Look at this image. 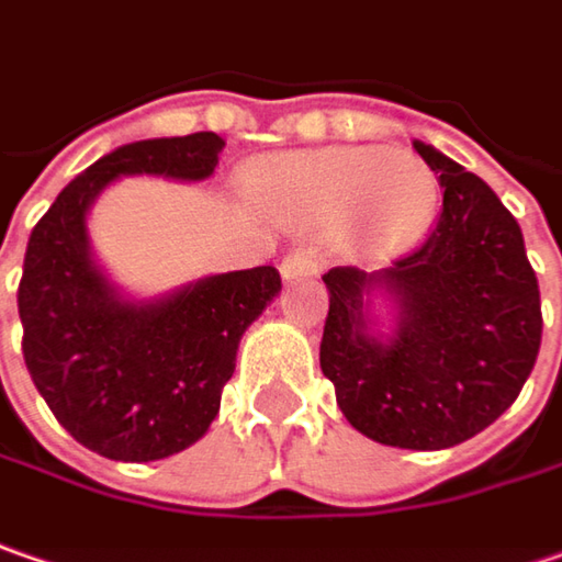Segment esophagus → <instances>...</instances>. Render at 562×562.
Segmentation results:
<instances>
[{"instance_id": "34e87169", "label": "esophagus", "mask_w": 562, "mask_h": 562, "mask_svg": "<svg viewBox=\"0 0 562 562\" xmlns=\"http://www.w3.org/2000/svg\"><path fill=\"white\" fill-rule=\"evenodd\" d=\"M317 267H321V260H317L314 248H292L289 255L282 257L280 273L282 280H302V277H314Z\"/></svg>"}]
</instances>
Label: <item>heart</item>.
<instances>
[{
	"label": "heart",
	"mask_w": 562,
	"mask_h": 562,
	"mask_svg": "<svg viewBox=\"0 0 562 562\" xmlns=\"http://www.w3.org/2000/svg\"><path fill=\"white\" fill-rule=\"evenodd\" d=\"M248 194L267 216L289 226L339 220L346 251L383 257L412 245L437 210V179L408 150L324 147L260 162Z\"/></svg>",
	"instance_id": "1"
}]
</instances>
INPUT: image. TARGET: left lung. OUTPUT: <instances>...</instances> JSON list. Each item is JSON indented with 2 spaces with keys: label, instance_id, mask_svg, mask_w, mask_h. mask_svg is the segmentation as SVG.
Masks as SVG:
<instances>
[{
  "label": "left lung",
  "instance_id": "8db88e82",
  "mask_svg": "<svg viewBox=\"0 0 562 562\" xmlns=\"http://www.w3.org/2000/svg\"><path fill=\"white\" fill-rule=\"evenodd\" d=\"M415 150L440 179V216L415 251L380 273H324L321 371L364 437L400 450H447L516 403L544 321L516 216L475 172L422 140ZM371 288H386L401 307L390 340L367 333L363 295Z\"/></svg>",
  "mask_w": 562,
  "mask_h": 562
}]
</instances>
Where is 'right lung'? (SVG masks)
I'll return each instance as SVG.
<instances>
[{
    "label": "right lung",
    "instance_id": "right-lung-1",
    "mask_svg": "<svg viewBox=\"0 0 562 562\" xmlns=\"http://www.w3.org/2000/svg\"><path fill=\"white\" fill-rule=\"evenodd\" d=\"M223 144L213 132L125 144L65 184L27 241L18 282L24 364L59 425L106 459L150 462L201 440L241 333L282 289L277 267H255L135 305L90 260L87 207L115 176L198 182L213 176Z\"/></svg>",
    "mask_w": 562,
    "mask_h": 562
}]
</instances>
